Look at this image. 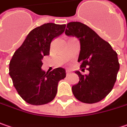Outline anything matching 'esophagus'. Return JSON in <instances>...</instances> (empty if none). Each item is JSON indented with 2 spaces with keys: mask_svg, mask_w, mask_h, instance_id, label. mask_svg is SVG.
Here are the masks:
<instances>
[{
  "mask_svg": "<svg viewBox=\"0 0 127 127\" xmlns=\"http://www.w3.org/2000/svg\"><path fill=\"white\" fill-rule=\"evenodd\" d=\"M69 74H70V72L69 70H66V75L68 76V75H69Z\"/></svg>",
  "mask_w": 127,
  "mask_h": 127,
  "instance_id": "34e87169",
  "label": "esophagus"
}]
</instances>
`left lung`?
<instances>
[{"label": "left lung", "mask_w": 127, "mask_h": 127, "mask_svg": "<svg viewBox=\"0 0 127 127\" xmlns=\"http://www.w3.org/2000/svg\"><path fill=\"white\" fill-rule=\"evenodd\" d=\"M65 34L80 40L78 62H81L80 67H87L90 72L85 75L75 72L80 81L72 87L74 96L87 104L101 101L112 91L117 80L119 69L117 53L109 42L80 22L69 23Z\"/></svg>", "instance_id": "8db88e82"}]
</instances>
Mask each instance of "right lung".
<instances>
[{
	"label": "right lung",
	"instance_id": "1",
	"mask_svg": "<svg viewBox=\"0 0 127 127\" xmlns=\"http://www.w3.org/2000/svg\"><path fill=\"white\" fill-rule=\"evenodd\" d=\"M65 25L45 23L32 30L15 52L9 64V74L19 95L32 105L53 101L59 81L66 77L62 67L46 72L41 69L42 60L50 55V43L63 33Z\"/></svg>",
	"mask_w": 127,
	"mask_h": 127
}]
</instances>
